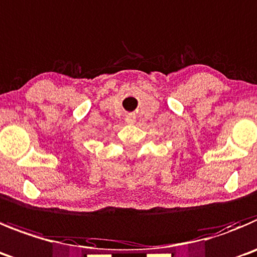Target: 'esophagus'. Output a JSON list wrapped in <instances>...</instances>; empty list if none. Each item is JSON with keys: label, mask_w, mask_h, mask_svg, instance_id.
<instances>
[{"label": "esophagus", "mask_w": 257, "mask_h": 257, "mask_svg": "<svg viewBox=\"0 0 257 257\" xmlns=\"http://www.w3.org/2000/svg\"><path fill=\"white\" fill-rule=\"evenodd\" d=\"M124 119H126V123H128V124H133L136 122L135 114H128V116H126V118Z\"/></svg>", "instance_id": "1"}]
</instances>
